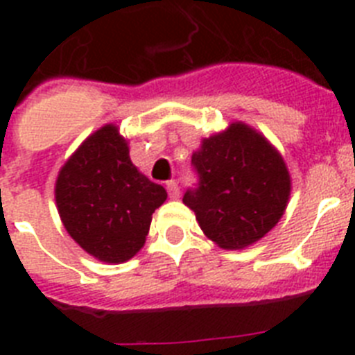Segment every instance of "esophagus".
<instances>
[{
  "label": "esophagus",
  "instance_id": "esophagus-1",
  "mask_svg": "<svg viewBox=\"0 0 355 355\" xmlns=\"http://www.w3.org/2000/svg\"><path fill=\"white\" fill-rule=\"evenodd\" d=\"M167 190L171 199H178L180 197V184L175 183V181H167Z\"/></svg>",
  "mask_w": 355,
  "mask_h": 355
}]
</instances>
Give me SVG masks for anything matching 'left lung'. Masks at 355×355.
Listing matches in <instances>:
<instances>
[{"label":"left lung","instance_id":"1","mask_svg":"<svg viewBox=\"0 0 355 355\" xmlns=\"http://www.w3.org/2000/svg\"><path fill=\"white\" fill-rule=\"evenodd\" d=\"M199 175L183 202L202 233L222 249H243L261 240L283 216L291 192L283 156L261 133L233 122L202 140L192 155Z\"/></svg>","mask_w":355,"mask_h":355}]
</instances>
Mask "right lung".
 Returning a JSON list of instances; mask_svg holds the SVG:
<instances>
[{"mask_svg":"<svg viewBox=\"0 0 355 355\" xmlns=\"http://www.w3.org/2000/svg\"><path fill=\"white\" fill-rule=\"evenodd\" d=\"M64 227L105 263L128 261L146 243L153 213L167 192L135 167L115 124L99 128L60 168L55 187Z\"/></svg>","mask_w":355,"mask_h":355,"instance_id":"obj_1","label":"right lung"}]
</instances>
